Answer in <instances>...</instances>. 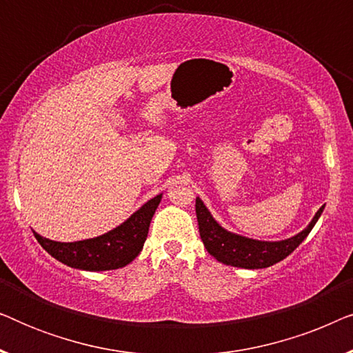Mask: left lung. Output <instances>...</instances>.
I'll return each instance as SVG.
<instances>
[{"label":"left lung","mask_w":353,"mask_h":353,"mask_svg":"<svg viewBox=\"0 0 353 353\" xmlns=\"http://www.w3.org/2000/svg\"><path fill=\"white\" fill-rule=\"evenodd\" d=\"M323 209H325V205H321V209L313 216L312 223L302 233L296 234L294 238L278 241V243H267V241L249 239L223 230L214 220L210 212L205 209L204 202L199 197L196 199L197 223H199L201 239L207 252L225 265L252 270L272 267V265L281 262L283 259L294 252L315 226Z\"/></svg>","instance_id":"obj_1"}]
</instances>
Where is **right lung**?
I'll list each match as a JSON object with an SVG mask.
<instances>
[{
	"label": "right lung",
	"instance_id": "obj_1",
	"mask_svg": "<svg viewBox=\"0 0 353 353\" xmlns=\"http://www.w3.org/2000/svg\"><path fill=\"white\" fill-rule=\"evenodd\" d=\"M161 197L159 194L148 201L125 223L98 238L77 241V243H56L37 234L35 231L33 234L48 254L72 268L88 270V272L122 268L141 252Z\"/></svg>",
	"mask_w": 353,
	"mask_h": 353
}]
</instances>
